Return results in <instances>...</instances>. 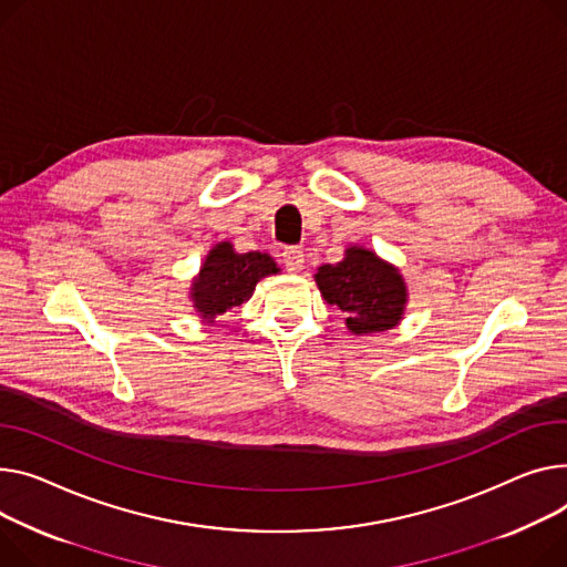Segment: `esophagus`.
<instances>
[{
    "label": "esophagus",
    "mask_w": 567,
    "mask_h": 567,
    "mask_svg": "<svg viewBox=\"0 0 567 567\" xmlns=\"http://www.w3.org/2000/svg\"><path fill=\"white\" fill-rule=\"evenodd\" d=\"M282 264H285L289 274H298L300 269H303L306 255H303V250H300V248L289 246V248H285V250H282Z\"/></svg>",
    "instance_id": "1"
}]
</instances>
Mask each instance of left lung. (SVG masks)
Returning a JSON list of instances; mask_svg holds the SVG:
<instances>
[{
    "mask_svg": "<svg viewBox=\"0 0 567 567\" xmlns=\"http://www.w3.org/2000/svg\"><path fill=\"white\" fill-rule=\"evenodd\" d=\"M315 280L328 303L344 312L347 326L355 334L390 330L401 321L403 278L371 250L349 248L342 261L319 267Z\"/></svg>",
    "mask_w": 567,
    "mask_h": 567,
    "instance_id": "8db88e82",
    "label": "left lung"
}]
</instances>
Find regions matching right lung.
Instances as JSON below:
<instances>
[{
  "label": "right lung",
  "mask_w": 567,
  "mask_h": 567,
  "mask_svg": "<svg viewBox=\"0 0 567 567\" xmlns=\"http://www.w3.org/2000/svg\"><path fill=\"white\" fill-rule=\"evenodd\" d=\"M278 274L267 252H235L228 241L209 250L203 271L194 282V303L203 319L228 312L250 298L259 278Z\"/></svg>",
  "instance_id": "add662e5"
}]
</instances>
